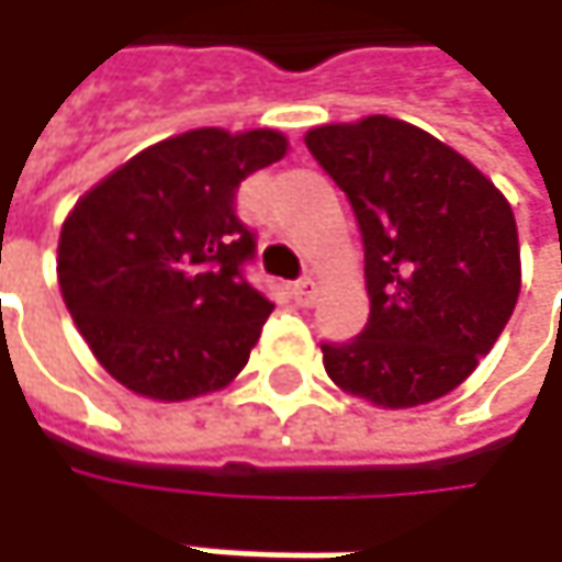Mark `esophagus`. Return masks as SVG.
I'll use <instances>...</instances> for the list:
<instances>
[{
  "instance_id": "1",
  "label": "esophagus",
  "mask_w": 562,
  "mask_h": 562,
  "mask_svg": "<svg viewBox=\"0 0 562 562\" xmlns=\"http://www.w3.org/2000/svg\"><path fill=\"white\" fill-rule=\"evenodd\" d=\"M291 296L300 303V306H310L315 296H318V284H315V278H300V281H293Z\"/></svg>"
}]
</instances>
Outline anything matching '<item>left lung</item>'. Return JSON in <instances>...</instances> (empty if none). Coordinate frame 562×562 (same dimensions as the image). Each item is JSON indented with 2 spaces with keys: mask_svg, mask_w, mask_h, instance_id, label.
I'll return each instance as SVG.
<instances>
[{
  "mask_svg": "<svg viewBox=\"0 0 562 562\" xmlns=\"http://www.w3.org/2000/svg\"><path fill=\"white\" fill-rule=\"evenodd\" d=\"M357 215L369 322L322 344L325 372L375 406H419L472 375L519 296V237L504 193L406 121L372 115L306 134Z\"/></svg>",
  "mask_w": 562,
  "mask_h": 562,
  "instance_id": "obj_1",
  "label": "left lung"
}]
</instances>
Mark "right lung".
<instances>
[{
	"instance_id": "1",
	"label": "right lung",
	"mask_w": 562,
	"mask_h": 562,
	"mask_svg": "<svg viewBox=\"0 0 562 562\" xmlns=\"http://www.w3.org/2000/svg\"><path fill=\"white\" fill-rule=\"evenodd\" d=\"M284 149L278 131H187L137 153L65 218V306L124 387L190 400L247 366L274 303L247 278L256 231L237 190Z\"/></svg>"
}]
</instances>
